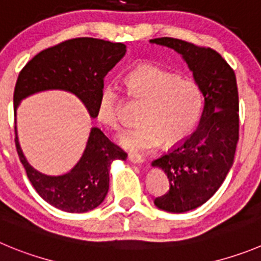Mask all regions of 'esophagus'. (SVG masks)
I'll return each mask as SVG.
<instances>
[{
    "mask_svg": "<svg viewBox=\"0 0 261 261\" xmlns=\"http://www.w3.org/2000/svg\"><path fill=\"white\" fill-rule=\"evenodd\" d=\"M128 161L135 165H143V162H144V160H143L140 155L133 154V153H130V154H128Z\"/></svg>",
    "mask_w": 261,
    "mask_h": 261,
    "instance_id": "esophagus-1",
    "label": "esophagus"
}]
</instances>
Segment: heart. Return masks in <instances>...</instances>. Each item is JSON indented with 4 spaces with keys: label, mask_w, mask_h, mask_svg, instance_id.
Instances as JSON below:
<instances>
[{
    "label": "heart",
    "mask_w": 261,
    "mask_h": 261,
    "mask_svg": "<svg viewBox=\"0 0 261 261\" xmlns=\"http://www.w3.org/2000/svg\"><path fill=\"white\" fill-rule=\"evenodd\" d=\"M133 99L144 103L139 126L123 131L119 143L131 152L147 153L162 143L165 148L179 145L198 125L203 97L198 85L179 79L175 73L152 64L139 65L123 79ZM122 97L113 86L101 89L97 100V119L109 128L121 125L119 108Z\"/></svg>",
    "instance_id": "heart-1"
}]
</instances>
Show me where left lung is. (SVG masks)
<instances>
[{"label": "left lung", "mask_w": 261, "mask_h": 261, "mask_svg": "<svg viewBox=\"0 0 261 261\" xmlns=\"http://www.w3.org/2000/svg\"><path fill=\"white\" fill-rule=\"evenodd\" d=\"M150 43L180 54L203 95L197 130L152 162L170 181L169 192L155 198L154 204L169 213H186L215 194L233 165L240 131L237 80L234 70L213 48L171 37L154 38Z\"/></svg>", "instance_id": "8db88e82"}]
</instances>
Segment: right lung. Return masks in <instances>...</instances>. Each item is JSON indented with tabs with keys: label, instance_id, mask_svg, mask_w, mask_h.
I'll list each match as a JSON object with an SVG mask.
<instances>
[{
	"label": "right lung",
	"instance_id": "obj_1",
	"mask_svg": "<svg viewBox=\"0 0 261 261\" xmlns=\"http://www.w3.org/2000/svg\"><path fill=\"white\" fill-rule=\"evenodd\" d=\"M126 46L91 37L73 38L38 53L20 70L14 90V113L29 95L46 90L74 94L92 118L97 117L99 95L109 70L125 57ZM15 145L27 176L38 194L54 207L67 213H86L97 207L109 189V169L114 160L127 154L103 131L91 127L84 154L69 172L45 175L28 164L18 140Z\"/></svg>",
	"mask_w": 261,
	"mask_h": 261
}]
</instances>
